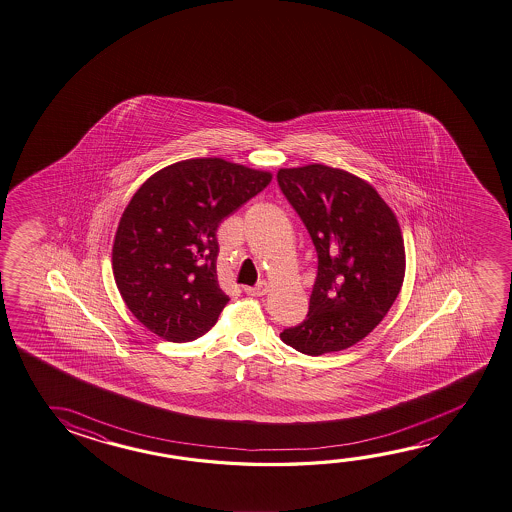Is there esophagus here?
Returning <instances> with one entry per match:
<instances>
[{
	"label": "esophagus",
	"mask_w": 512,
	"mask_h": 512,
	"mask_svg": "<svg viewBox=\"0 0 512 512\" xmlns=\"http://www.w3.org/2000/svg\"><path fill=\"white\" fill-rule=\"evenodd\" d=\"M244 293L250 294V296H264L268 293V282L260 280L259 284H255L253 287H244Z\"/></svg>",
	"instance_id": "34e87169"
}]
</instances>
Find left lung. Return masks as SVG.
<instances>
[{"mask_svg": "<svg viewBox=\"0 0 512 512\" xmlns=\"http://www.w3.org/2000/svg\"><path fill=\"white\" fill-rule=\"evenodd\" d=\"M277 182L318 253L307 318L280 339L307 355L346 350L377 327L402 289L400 225L368 182L343 169H280Z\"/></svg>", "mask_w": 512, "mask_h": 512, "instance_id": "8db88e82", "label": "left lung"}]
</instances>
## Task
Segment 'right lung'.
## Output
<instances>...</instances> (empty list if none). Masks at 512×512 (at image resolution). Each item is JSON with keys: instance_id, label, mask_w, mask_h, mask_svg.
Masks as SVG:
<instances>
[{"instance_id": "1", "label": "right lung", "mask_w": 512, "mask_h": 512, "mask_svg": "<svg viewBox=\"0 0 512 512\" xmlns=\"http://www.w3.org/2000/svg\"><path fill=\"white\" fill-rule=\"evenodd\" d=\"M269 182L266 171L191 159L160 169L137 189L119 221L112 268L126 307L144 327L187 343L216 325L228 302L216 273V232Z\"/></svg>"}]
</instances>
